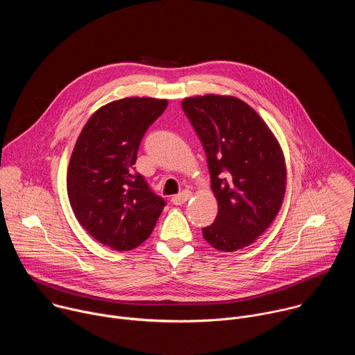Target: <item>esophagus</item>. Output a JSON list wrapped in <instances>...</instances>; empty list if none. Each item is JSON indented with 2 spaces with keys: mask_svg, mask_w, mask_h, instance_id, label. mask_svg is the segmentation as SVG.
<instances>
[{
  "mask_svg": "<svg viewBox=\"0 0 355 355\" xmlns=\"http://www.w3.org/2000/svg\"><path fill=\"white\" fill-rule=\"evenodd\" d=\"M189 198H191V192H189V191H182L181 193L174 195V196L171 198V202H173L174 205H182V204H185V202H187Z\"/></svg>",
  "mask_w": 355,
  "mask_h": 355,
  "instance_id": "esophagus-1",
  "label": "esophagus"
}]
</instances>
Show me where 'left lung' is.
<instances>
[{
    "label": "left lung",
    "mask_w": 355,
    "mask_h": 355,
    "mask_svg": "<svg viewBox=\"0 0 355 355\" xmlns=\"http://www.w3.org/2000/svg\"><path fill=\"white\" fill-rule=\"evenodd\" d=\"M182 111L205 150L218 215L202 229L219 251L254 241L277 216L285 195L281 147L259 114L233 96L185 98Z\"/></svg>",
    "instance_id": "1"
}]
</instances>
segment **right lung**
Listing matches in <instances>:
<instances>
[{
    "mask_svg": "<svg viewBox=\"0 0 355 355\" xmlns=\"http://www.w3.org/2000/svg\"><path fill=\"white\" fill-rule=\"evenodd\" d=\"M166 99L123 98L99 108L81 130L69 164L67 193L80 225L116 251L140 245L166 200L135 171L140 141Z\"/></svg>",
    "mask_w": 355,
    "mask_h": 355,
    "instance_id": "add662e5",
    "label": "right lung"
}]
</instances>
